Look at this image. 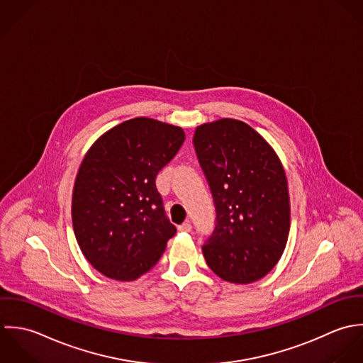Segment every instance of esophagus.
<instances>
[{"instance_id":"obj_1","label":"esophagus","mask_w":363,"mask_h":363,"mask_svg":"<svg viewBox=\"0 0 363 363\" xmlns=\"http://www.w3.org/2000/svg\"><path fill=\"white\" fill-rule=\"evenodd\" d=\"M178 230H179V231H185V233H188V231H191V230H192V225H191V223H189V221H185V223H182L181 225H178Z\"/></svg>"}]
</instances>
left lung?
<instances>
[{
    "label": "left lung",
    "mask_w": 363,
    "mask_h": 363,
    "mask_svg": "<svg viewBox=\"0 0 363 363\" xmlns=\"http://www.w3.org/2000/svg\"><path fill=\"white\" fill-rule=\"evenodd\" d=\"M194 145L216 208L203 257L223 281L252 284L278 264L286 247L290 202L284 167L259 133L235 119L198 126Z\"/></svg>",
    "instance_id": "1"
}]
</instances>
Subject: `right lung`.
I'll list each match as a JSON object with an SVG mask.
<instances>
[{
    "label": "right lung",
    "mask_w": 363,
    "mask_h": 363,
    "mask_svg": "<svg viewBox=\"0 0 363 363\" xmlns=\"http://www.w3.org/2000/svg\"><path fill=\"white\" fill-rule=\"evenodd\" d=\"M184 140L178 126L135 118L108 130L85 154L74 184V234L102 275L125 282L140 278L177 233L155 178Z\"/></svg>",
    "instance_id": "obj_1"
}]
</instances>
